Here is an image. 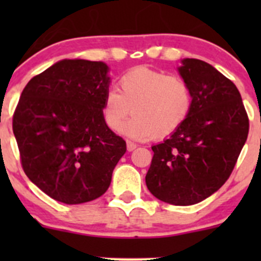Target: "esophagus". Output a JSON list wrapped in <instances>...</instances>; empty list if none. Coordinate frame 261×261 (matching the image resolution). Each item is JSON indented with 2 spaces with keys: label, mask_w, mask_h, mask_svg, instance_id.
Here are the masks:
<instances>
[{
  "label": "esophagus",
  "mask_w": 261,
  "mask_h": 261,
  "mask_svg": "<svg viewBox=\"0 0 261 261\" xmlns=\"http://www.w3.org/2000/svg\"><path fill=\"white\" fill-rule=\"evenodd\" d=\"M138 145H136L135 143H133V141H127V150L128 151H133V150H135Z\"/></svg>",
  "instance_id": "obj_1"
}]
</instances>
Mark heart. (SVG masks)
Wrapping results in <instances>:
<instances>
[{
  "label": "heart",
  "instance_id": "b5f03b06",
  "mask_svg": "<svg viewBox=\"0 0 261 261\" xmlns=\"http://www.w3.org/2000/svg\"><path fill=\"white\" fill-rule=\"evenodd\" d=\"M118 88L105 96V122L112 131H120L133 111L135 116L125 127L130 138H167L191 112V87L179 75L138 67L118 80Z\"/></svg>",
  "mask_w": 261,
  "mask_h": 261
}]
</instances>
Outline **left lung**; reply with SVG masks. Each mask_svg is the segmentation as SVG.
<instances>
[{"mask_svg": "<svg viewBox=\"0 0 261 261\" xmlns=\"http://www.w3.org/2000/svg\"><path fill=\"white\" fill-rule=\"evenodd\" d=\"M178 70L191 87V112L169 139L151 146L145 181L160 201L191 206L228 179L247 139L249 117L235 84L211 64L187 58Z\"/></svg>", "mask_w": 261, "mask_h": 261, "instance_id": "left-lung-1", "label": "left lung"}]
</instances>
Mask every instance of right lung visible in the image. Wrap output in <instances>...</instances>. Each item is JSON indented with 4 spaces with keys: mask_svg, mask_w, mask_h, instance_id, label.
Returning a JSON list of instances; mask_svg holds the SVG:
<instances>
[{
    "mask_svg": "<svg viewBox=\"0 0 261 261\" xmlns=\"http://www.w3.org/2000/svg\"><path fill=\"white\" fill-rule=\"evenodd\" d=\"M109 67L64 59L31 78L12 130L28 178L55 201L80 204L109 189L126 143L105 122Z\"/></svg>",
    "mask_w": 261,
    "mask_h": 261,
    "instance_id": "obj_1",
    "label": "right lung"
}]
</instances>
